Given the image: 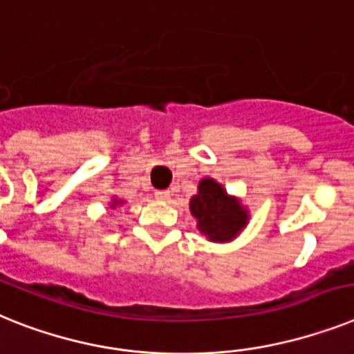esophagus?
<instances>
[{
    "label": "esophagus",
    "mask_w": 354,
    "mask_h": 354,
    "mask_svg": "<svg viewBox=\"0 0 354 354\" xmlns=\"http://www.w3.org/2000/svg\"><path fill=\"white\" fill-rule=\"evenodd\" d=\"M169 196H171V191H156L154 192V198L160 201H165L169 200Z\"/></svg>",
    "instance_id": "obj_1"
}]
</instances>
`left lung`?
<instances>
[{"label":"left lung","instance_id":"8db88e82","mask_svg":"<svg viewBox=\"0 0 354 354\" xmlns=\"http://www.w3.org/2000/svg\"><path fill=\"white\" fill-rule=\"evenodd\" d=\"M191 212L198 219L200 232L212 241H228L246 225V212L219 183L201 180L198 194L192 196Z\"/></svg>","mask_w":354,"mask_h":354}]
</instances>
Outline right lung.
Instances as JSON below:
<instances>
[{
	"mask_svg": "<svg viewBox=\"0 0 354 354\" xmlns=\"http://www.w3.org/2000/svg\"><path fill=\"white\" fill-rule=\"evenodd\" d=\"M113 205H117V201H115V203H113Z\"/></svg>",
	"mask_w": 354,
	"mask_h": 354,
	"instance_id": "1",
	"label": "right lung"
}]
</instances>
